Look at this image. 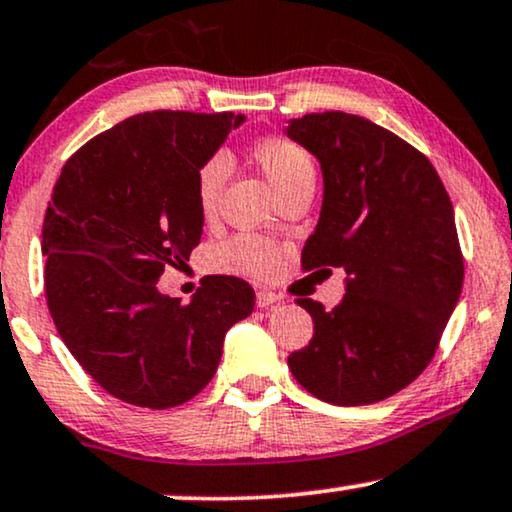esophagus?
<instances>
[{
	"instance_id": "34e87169",
	"label": "esophagus",
	"mask_w": 512,
	"mask_h": 512,
	"mask_svg": "<svg viewBox=\"0 0 512 512\" xmlns=\"http://www.w3.org/2000/svg\"><path fill=\"white\" fill-rule=\"evenodd\" d=\"M278 302H281V295H276V292L257 290V306H260V309H271V306Z\"/></svg>"
}]
</instances>
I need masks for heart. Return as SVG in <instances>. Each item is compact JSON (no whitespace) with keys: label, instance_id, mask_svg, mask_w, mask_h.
I'll return each mask as SVG.
<instances>
[{"label":"heart","instance_id":"1","mask_svg":"<svg viewBox=\"0 0 512 512\" xmlns=\"http://www.w3.org/2000/svg\"><path fill=\"white\" fill-rule=\"evenodd\" d=\"M252 159L260 163L276 194L285 192L304 177H316L311 154L299 142L283 138V135H267V138L257 140L252 145ZM227 177L229 159L222 152L208 156L196 170V201H199L201 213L206 217L215 213ZM281 260V245L257 234L231 236L215 252V264L222 271L257 278L274 276L281 269Z\"/></svg>","mask_w":512,"mask_h":512}]
</instances>
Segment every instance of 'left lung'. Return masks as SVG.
Masks as SVG:
<instances>
[{"label": "left lung", "instance_id": "obj_1", "mask_svg": "<svg viewBox=\"0 0 512 512\" xmlns=\"http://www.w3.org/2000/svg\"><path fill=\"white\" fill-rule=\"evenodd\" d=\"M285 133L323 170L304 269L346 274V295L332 311L297 299L311 313L313 337L290 353L292 377L325 403H379L426 370L459 302L452 201L419 149L356 114H304Z\"/></svg>", "mask_w": 512, "mask_h": 512}]
</instances>
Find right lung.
Wrapping results in <instances>:
<instances>
[{"label":"right lung","mask_w":512,"mask_h":512,"mask_svg":"<svg viewBox=\"0 0 512 512\" xmlns=\"http://www.w3.org/2000/svg\"><path fill=\"white\" fill-rule=\"evenodd\" d=\"M243 121L135 114L77 149L53 187L42 229L51 318L86 374L128 405L168 410L201 393L227 330L255 306L236 276H210L189 304L156 288L201 241L196 170Z\"/></svg>","instance_id":"add662e5"}]
</instances>
